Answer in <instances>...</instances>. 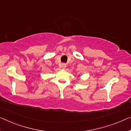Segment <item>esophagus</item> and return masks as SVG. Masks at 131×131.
<instances>
[{"label": "esophagus", "mask_w": 131, "mask_h": 131, "mask_svg": "<svg viewBox=\"0 0 131 131\" xmlns=\"http://www.w3.org/2000/svg\"><path fill=\"white\" fill-rule=\"evenodd\" d=\"M61 66H62V68H63V69H65V68H66V63H62Z\"/></svg>", "instance_id": "obj_1"}]
</instances>
